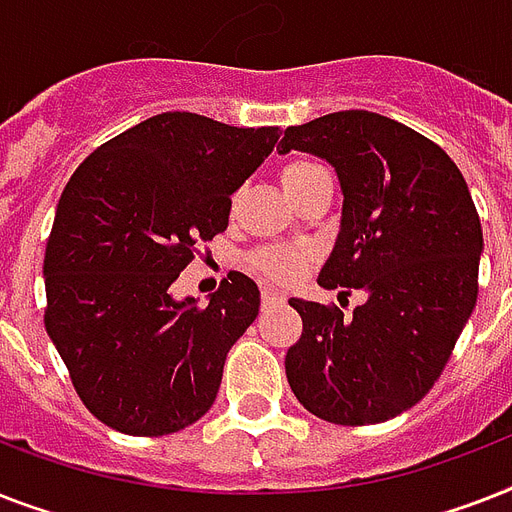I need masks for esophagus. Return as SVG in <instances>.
Here are the masks:
<instances>
[{"mask_svg": "<svg viewBox=\"0 0 512 512\" xmlns=\"http://www.w3.org/2000/svg\"><path fill=\"white\" fill-rule=\"evenodd\" d=\"M282 301H285V296H282L280 290H275V288L261 290V304L264 306H275V304H282Z\"/></svg>", "mask_w": 512, "mask_h": 512, "instance_id": "1", "label": "esophagus"}]
</instances>
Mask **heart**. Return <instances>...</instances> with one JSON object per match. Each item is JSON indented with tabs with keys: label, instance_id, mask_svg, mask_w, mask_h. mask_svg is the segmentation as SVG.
<instances>
[{
	"label": "heart",
	"instance_id": "heart-1",
	"mask_svg": "<svg viewBox=\"0 0 512 512\" xmlns=\"http://www.w3.org/2000/svg\"><path fill=\"white\" fill-rule=\"evenodd\" d=\"M320 174H325L320 163L309 161V158H293V161H288L280 169V182L290 195V200H293L298 192L304 190L314 177H320ZM306 259H309V251L301 248V245H267V248L253 251L251 267L264 277H269V280L290 282L301 275Z\"/></svg>",
	"mask_w": 512,
	"mask_h": 512
}]
</instances>
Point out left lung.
<instances>
[{
	"label": "left lung",
	"mask_w": 512,
	"mask_h": 512,
	"mask_svg": "<svg viewBox=\"0 0 512 512\" xmlns=\"http://www.w3.org/2000/svg\"><path fill=\"white\" fill-rule=\"evenodd\" d=\"M277 150L335 169L341 230L317 282L367 293L349 320L290 298L304 320L285 354L290 388L327 423L396 418L439 380L476 306L484 235L468 185L439 145L370 110L288 126Z\"/></svg>",
	"instance_id": "obj_1"
}]
</instances>
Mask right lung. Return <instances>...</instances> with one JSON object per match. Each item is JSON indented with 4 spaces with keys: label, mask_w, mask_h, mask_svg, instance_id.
<instances>
[{
    "label": "right lung",
    "mask_w": 512,
    "mask_h": 512,
    "mask_svg": "<svg viewBox=\"0 0 512 512\" xmlns=\"http://www.w3.org/2000/svg\"><path fill=\"white\" fill-rule=\"evenodd\" d=\"M277 126L161 113L73 171L44 253V327L94 418L129 436L182 431L211 410L232 343L259 314L251 277L198 306L171 285L227 230L230 195L275 150Z\"/></svg>",
    "instance_id": "right-lung-1"
}]
</instances>
